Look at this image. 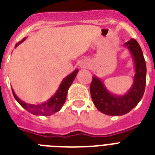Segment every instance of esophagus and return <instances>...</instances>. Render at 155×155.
Returning <instances> with one entry per match:
<instances>
[{
  "label": "esophagus",
  "mask_w": 155,
  "mask_h": 155,
  "mask_svg": "<svg viewBox=\"0 0 155 155\" xmlns=\"http://www.w3.org/2000/svg\"><path fill=\"white\" fill-rule=\"evenodd\" d=\"M80 68H86V64H85V63H80Z\"/></svg>",
  "instance_id": "1"
}]
</instances>
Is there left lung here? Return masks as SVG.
<instances>
[{
  "label": "left lung",
  "mask_w": 155,
  "mask_h": 155,
  "mask_svg": "<svg viewBox=\"0 0 155 155\" xmlns=\"http://www.w3.org/2000/svg\"><path fill=\"white\" fill-rule=\"evenodd\" d=\"M135 64L134 84L129 92L117 96L108 92L101 80L94 75L90 85V92L95 106L101 113L109 116H121L131 111L143 97L147 81V66L139 44L134 38L125 42Z\"/></svg>",
  "instance_id": "1"
}]
</instances>
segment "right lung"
I'll use <instances>...</instances> for the list:
<instances>
[{
  "mask_svg": "<svg viewBox=\"0 0 155 155\" xmlns=\"http://www.w3.org/2000/svg\"><path fill=\"white\" fill-rule=\"evenodd\" d=\"M25 40V38H24L21 42L17 43L15 47L24 42ZM78 69H75L71 74L68 75L64 80L62 81L60 86L58 87V89L57 90V92H55V94L54 95L53 97L49 99L45 103H42L41 104H27L23 102L22 101H21L17 96H16L15 92L12 89L13 92V97L16 99V101L20 104V105L21 107L25 108V110H27L28 112H30V113H32L34 115H42V116H49L51 115L53 113L58 112L60 110V108H62V106L64 104L66 101V97L68 95V88L70 87L72 82L75 80V76L77 75Z\"/></svg>",
  "mask_w": 155,
  "mask_h": 155,
  "instance_id": "1",
  "label": "right lung"
}]
</instances>
